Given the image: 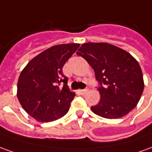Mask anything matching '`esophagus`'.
<instances>
[{"mask_svg":"<svg viewBox=\"0 0 152 152\" xmlns=\"http://www.w3.org/2000/svg\"><path fill=\"white\" fill-rule=\"evenodd\" d=\"M88 89H85V90H79V92L80 94H86L87 92H88Z\"/></svg>","mask_w":152,"mask_h":152,"instance_id":"esophagus-1","label":"esophagus"}]
</instances>
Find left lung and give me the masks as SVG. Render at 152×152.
<instances>
[{
	"instance_id": "left-lung-1",
	"label": "left lung",
	"mask_w": 152,
	"mask_h": 152,
	"mask_svg": "<svg viewBox=\"0 0 152 152\" xmlns=\"http://www.w3.org/2000/svg\"><path fill=\"white\" fill-rule=\"evenodd\" d=\"M94 69L100 99L91 106L95 114L105 118L127 115L140 100L144 81L135 58L122 48L107 43H86L76 52Z\"/></svg>"
}]
</instances>
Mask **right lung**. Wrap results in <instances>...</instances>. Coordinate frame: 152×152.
<instances>
[{
  "instance_id": "obj_1",
  "label": "right lung",
  "mask_w": 152,
  "mask_h": 152,
  "mask_svg": "<svg viewBox=\"0 0 152 152\" xmlns=\"http://www.w3.org/2000/svg\"><path fill=\"white\" fill-rule=\"evenodd\" d=\"M79 47V43L51 47L33 58L21 72L17 97L23 109L37 121L52 122L68 112L76 94L69 90L62 67Z\"/></svg>"
}]
</instances>
